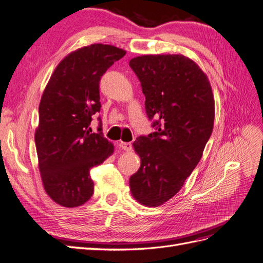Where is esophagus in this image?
I'll return each mask as SVG.
<instances>
[{
    "label": "esophagus",
    "mask_w": 263,
    "mask_h": 263,
    "mask_svg": "<svg viewBox=\"0 0 263 263\" xmlns=\"http://www.w3.org/2000/svg\"><path fill=\"white\" fill-rule=\"evenodd\" d=\"M119 146H121V148L125 151H130L133 149V145L130 144V142L121 141V142H119Z\"/></svg>",
    "instance_id": "obj_1"
}]
</instances>
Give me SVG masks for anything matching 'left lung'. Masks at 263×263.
I'll return each mask as SVG.
<instances>
[{
  "instance_id": "left-lung-1",
  "label": "left lung",
  "mask_w": 263,
  "mask_h": 263,
  "mask_svg": "<svg viewBox=\"0 0 263 263\" xmlns=\"http://www.w3.org/2000/svg\"><path fill=\"white\" fill-rule=\"evenodd\" d=\"M129 66L156 128L134 141L141 164L129 186L137 202L157 208L179 192L200 162L213 132L215 102L208 77L185 55H140Z\"/></svg>"
}]
</instances>
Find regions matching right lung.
Segmentation results:
<instances>
[{
	"label": "right lung",
	"mask_w": 263,
	"mask_h": 263,
	"mask_svg": "<svg viewBox=\"0 0 263 263\" xmlns=\"http://www.w3.org/2000/svg\"><path fill=\"white\" fill-rule=\"evenodd\" d=\"M126 54L117 47L93 44L69 53L54 69L39 104L35 133L39 171L44 189L65 208L87 202L94 192L90 177L114 153L102 133H92V116L100 112V80Z\"/></svg>",
	"instance_id": "add662e5"
}]
</instances>
